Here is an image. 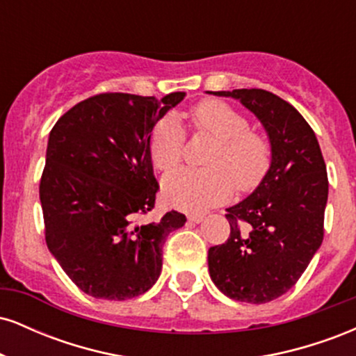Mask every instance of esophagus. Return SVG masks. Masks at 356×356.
<instances>
[{
    "label": "esophagus",
    "mask_w": 356,
    "mask_h": 356,
    "mask_svg": "<svg viewBox=\"0 0 356 356\" xmlns=\"http://www.w3.org/2000/svg\"><path fill=\"white\" fill-rule=\"evenodd\" d=\"M187 219H189V222L199 224V222H202V220H204V216L202 214H191Z\"/></svg>",
    "instance_id": "obj_1"
}]
</instances>
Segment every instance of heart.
I'll list each match as a JSON object with an SVG mask.
<instances>
[{
	"mask_svg": "<svg viewBox=\"0 0 356 356\" xmlns=\"http://www.w3.org/2000/svg\"><path fill=\"white\" fill-rule=\"evenodd\" d=\"M195 132L216 138L207 152L206 169L179 167L165 174L162 192L172 206L201 212L222 204L238 191H251L263 181L271 162V149L261 134L249 130L243 113L220 100H206L191 113ZM184 130L175 115L157 122L150 134L149 150L155 167L167 170L181 161Z\"/></svg>",
	"mask_w": 356,
	"mask_h": 356,
	"instance_id": "1",
	"label": "heart"
}]
</instances>
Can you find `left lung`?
Listing matches in <instances>:
<instances>
[{"mask_svg": "<svg viewBox=\"0 0 356 356\" xmlns=\"http://www.w3.org/2000/svg\"><path fill=\"white\" fill-rule=\"evenodd\" d=\"M239 100L271 145L263 181L226 214L229 238L207 254L214 284L231 300L261 305L293 288L323 243L328 175L313 129L298 110L261 88L209 92Z\"/></svg>", "mask_w": 356, "mask_h": 356, "instance_id": "obj_1", "label": "left lung"}]
</instances>
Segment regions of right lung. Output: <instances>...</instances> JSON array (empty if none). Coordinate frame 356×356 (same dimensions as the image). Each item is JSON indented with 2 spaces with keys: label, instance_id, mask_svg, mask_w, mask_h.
Masks as SVG:
<instances>
[{
  "label": "right lung",
  "instance_id": "right-lung-1",
  "mask_svg": "<svg viewBox=\"0 0 356 356\" xmlns=\"http://www.w3.org/2000/svg\"><path fill=\"white\" fill-rule=\"evenodd\" d=\"M184 97L100 93L51 129L40 182L44 239L90 296L122 301L149 291L161 276L165 238L186 224L177 211L140 222L159 191L150 134Z\"/></svg>",
  "mask_w": 356,
  "mask_h": 356
}]
</instances>
